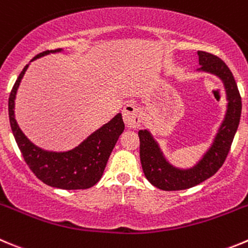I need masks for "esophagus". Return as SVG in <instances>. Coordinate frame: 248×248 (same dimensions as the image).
<instances>
[{"mask_svg":"<svg viewBox=\"0 0 248 248\" xmlns=\"http://www.w3.org/2000/svg\"><path fill=\"white\" fill-rule=\"evenodd\" d=\"M124 122L128 128H137L140 124V110L133 103L126 104L124 108Z\"/></svg>","mask_w":248,"mask_h":248,"instance_id":"esophagus-1","label":"esophagus"}]
</instances>
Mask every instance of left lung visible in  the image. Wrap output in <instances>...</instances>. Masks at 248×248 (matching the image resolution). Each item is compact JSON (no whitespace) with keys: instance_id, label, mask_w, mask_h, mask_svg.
I'll list each match as a JSON object with an SVG mask.
<instances>
[{"instance_id":"left-lung-1","label":"left lung","mask_w":248,"mask_h":248,"mask_svg":"<svg viewBox=\"0 0 248 248\" xmlns=\"http://www.w3.org/2000/svg\"><path fill=\"white\" fill-rule=\"evenodd\" d=\"M198 57L201 64L198 71L212 73L223 80L228 99V110L212 147L191 169H177L169 164L164 158L158 143L149 132L147 129H140L138 132L143 172L153 186L164 191L191 188L212 177L223 166L240 124L242 108L241 96L229 67L218 56L205 51H198Z\"/></svg>"}]
</instances>
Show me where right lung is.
Returning <instances> with one entry per match:
<instances>
[{
  "label": "right lung",
  "instance_id": "obj_1",
  "mask_svg": "<svg viewBox=\"0 0 248 248\" xmlns=\"http://www.w3.org/2000/svg\"><path fill=\"white\" fill-rule=\"evenodd\" d=\"M62 48L44 51L36 55L31 61L51 52H60ZM28 67L29 64L20 72L8 99L9 124L25 163L39 180L51 187L85 189L94 186L103 176L108 156L124 129L122 115L117 113L111 121L96 129L78 147L68 152H47L36 147L25 137L15 119L16 94Z\"/></svg>",
  "mask_w": 248,
  "mask_h": 248
}]
</instances>
